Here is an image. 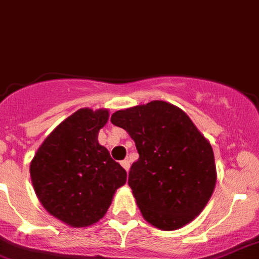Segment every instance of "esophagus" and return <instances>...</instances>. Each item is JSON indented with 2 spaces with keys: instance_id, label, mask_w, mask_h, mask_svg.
<instances>
[{
  "instance_id": "34e87169",
  "label": "esophagus",
  "mask_w": 259,
  "mask_h": 259,
  "mask_svg": "<svg viewBox=\"0 0 259 259\" xmlns=\"http://www.w3.org/2000/svg\"><path fill=\"white\" fill-rule=\"evenodd\" d=\"M121 165H122L123 169H125L127 172V170H129V168H130V161L127 160V159H125V160L121 161Z\"/></svg>"
}]
</instances>
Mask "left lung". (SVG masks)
Masks as SVG:
<instances>
[{"label": "left lung", "instance_id": "8db88e82", "mask_svg": "<svg viewBox=\"0 0 259 259\" xmlns=\"http://www.w3.org/2000/svg\"><path fill=\"white\" fill-rule=\"evenodd\" d=\"M111 121L136 143L139 159L127 184L146 222L175 231L194 220L212 195L217 165L208 139L188 114L152 100L114 112Z\"/></svg>", "mask_w": 259, "mask_h": 259}]
</instances>
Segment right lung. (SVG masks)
<instances>
[{
  "mask_svg": "<svg viewBox=\"0 0 259 259\" xmlns=\"http://www.w3.org/2000/svg\"><path fill=\"white\" fill-rule=\"evenodd\" d=\"M108 118V109L80 108L52 130L31 160L40 203L73 228L98 223L126 183V170L98 141Z\"/></svg>",
  "mask_w": 259,
  "mask_h": 259,
  "instance_id": "1",
  "label": "right lung"
}]
</instances>
